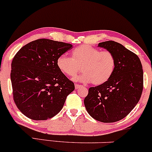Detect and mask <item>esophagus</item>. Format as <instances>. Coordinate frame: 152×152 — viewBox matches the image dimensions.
Instances as JSON below:
<instances>
[{
	"label": "esophagus",
	"mask_w": 152,
	"mask_h": 152,
	"mask_svg": "<svg viewBox=\"0 0 152 152\" xmlns=\"http://www.w3.org/2000/svg\"><path fill=\"white\" fill-rule=\"evenodd\" d=\"M81 87V85H79V84H75V89H78L79 88Z\"/></svg>",
	"instance_id": "1"
}]
</instances>
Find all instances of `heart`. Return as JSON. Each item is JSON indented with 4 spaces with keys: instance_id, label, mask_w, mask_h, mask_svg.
<instances>
[{
    "instance_id": "1",
    "label": "heart",
    "mask_w": 152,
    "mask_h": 152,
    "mask_svg": "<svg viewBox=\"0 0 152 152\" xmlns=\"http://www.w3.org/2000/svg\"><path fill=\"white\" fill-rule=\"evenodd\" d=\"M72 58L66 55L59 56L56 66L65 76L73 78L81 70L83 71L76 77V81L92 82L94 85L106 83L111 78L115 68V58L110 51H100L87 45H81L71 53Z\"/></svg>"
}]
</instances>
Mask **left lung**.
Returning <instances> with one entry per match:
<instances>
[{
	"mask_svg": "<svg viewBox=\"0 0 152 152\" xmlns=\"http://www.w3.org/2000/svg\"><path fill=\"white\" fill-rule=\"evenodd\" d=\"M98 47L113 53L115 68L106 83L89 88L84 105L96 121L117 122L127 116L141 98L144 83L142 65L135 53L116 42H102Z\"/></svg>",
	"mask_w": 152,
	"mask_h": 152,
	"instance_id": "obj_1",
	"label": "left lung"
}]
</instances>
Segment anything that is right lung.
Returning a JSON list of instances; mask_svg holds the SVG:
<instances>
[{
	"label": "right lung",
	"mask_w": 152,
	"mask_h": 152,
	"mask_svg": "<svg viewBox=\"0 0 152 152\" xmlns=\"http://www.w3.org/2000/svg\"><path fill=\"white\" fill-rule=\"evenodd\" d=\"M72 45L39 39L21 48L11 63L14 100L25 116L45 121L62 110L74 84L58 70L56 60Z\"/></svg>",
	"instance_id": "1"
}]
</instances>
